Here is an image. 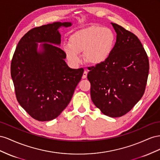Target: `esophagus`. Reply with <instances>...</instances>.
Here are the masks:
<instances>
[{"mask_svg": "<svg viewBox=\"0 0 160 160\" xmlns=\"http://www.w3.org/2000/svg\"><path fill=\"white\" fill-rule=\"evenodd\" d=\"M87 74H88V72H86V71H84V72L83 75H82V78H83V79L86 78L87 77Z\"/></svg>", "mask_w": 160, "mask_h": 160, "instance_id": "34e87169", "label": "esophagus"}]
</instances>
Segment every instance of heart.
I'll return each instance as SVG.
<instances>
[{
  "label": "heart",
  "mask_w": 160,
  "mask_h": 160,
  "mask_svg": "<svg viewBox=\"0 0 160 160\" xmlns=\"http://www.w3.org/2000/svg\"><path fill=\"white\" fill-rule=\"evenodd\" d=\"M115 35L108 27L93 25L73 33L69 43L63 45L67 59L74 65L80 62V53L84 52L85 60L93 64L105 61L112 52Z\"/></svg>",
  "instance_id": "b5f03b06"
}]
</instances>
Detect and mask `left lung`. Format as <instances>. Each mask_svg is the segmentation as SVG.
I'll list each match as a JSON object with an SVG mask.
<instances>
[{"label": "left lung", "instance_id": "8db88e82", "mask_svg": "<svg viewBox=\"0 0 160 160\" xmlns=\"http://www.w3.org/2000/svg\"><path fill=\"white\" fill-rule=\"evenodd\" d=\"M115 47L107 60L90 68L87 78L94 105L105 115L119 117L143 97L149 74V59L137 36L112 22Z\"/></svg>", "mask_w": 160, "mask_h": 160}]
</instances>
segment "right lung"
Masks as SVG:
<instances>
[{
    "instance_id": "1",
    "label": "right lung",
    "mask_w": 160,
    "mask_h": 160,
    "mask_svg": "<svg viewBox=\"0 0 160 160\" xmlns=\"http://www.w3.org/2000/svg\"><path fill=\"white\" fill-rule=\"evenodd\" d=\"M71 25L69 22H55L31 29L13 54L11 74L17 100L38 121H51L60 115L82 76L83 68L68 67L65 52L57 46L61 43L58 29ZM42 42L43 51L39 53L37 43Z\"/></svg>"
}]
</instances>
